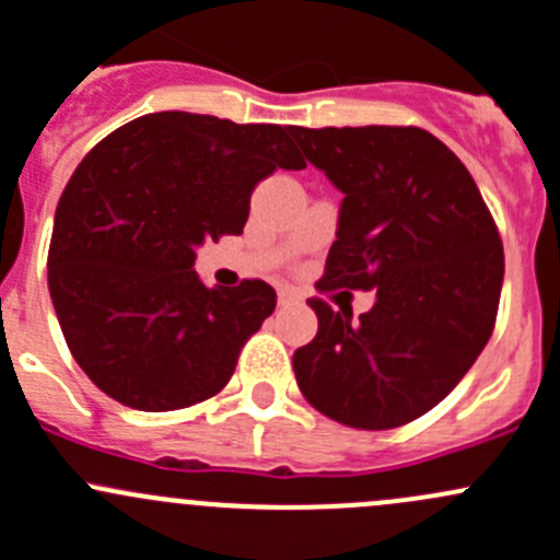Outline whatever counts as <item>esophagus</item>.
Returning a JSON list of instances; mask_svg holds the SVG:
<instances>
[{"label": "esophagus", "mask_w": 560, "mask_h": 560, "mask_svg": "<svg viewBox=\"0 0 560 560\" xmlns=\"http://www.w3.org/2000/svg\"><path fill=\"white\" fill-rule=\"evenodd\" d=\"M290 303H295V298L290 292H279V306H290Z\"/></svg>", "instance_id": "1"}]
</instances>
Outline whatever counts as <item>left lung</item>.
<instances>
[{
    "instance_id": "1",
    "label": "left lung",
    "mask_w": 560,
    "mask_h": 560,
    "mask_svg": "<svg viewBox=\"0 0 560 560\" xmlns=\"http://www.w3.org/2000/svg\"><path fill=\"white\" fill-rule=\"evenodd\" d=\"M343 191L316 290H376L371 312L322 298L314 341L292 354L308 404L363 431L406 425L450 395L488 343L504 246L471 173L420 127H290Z\"/></svg>"
}]
</instances>
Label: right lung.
Listing matches in <instances>:
<instances>
[{"mask_svg": "<svg viewBox=\"0 0 560 560\" xmlns=\"http://www.w3.org/2000/svg\"><path fill=\"white\" fill-rule=\"evenodd\" d=\"M306 162L279 124L162 110L100 140L56 206L48 290L89 380L138 411L211 398L252 332L276 308L273 287H206L195 248L244 233L254 186Z\"/></svg>", "mask_w": 560, "mask_h": 560, "instance_id": "add662e5", "label": "right lung"}]
</instances>
